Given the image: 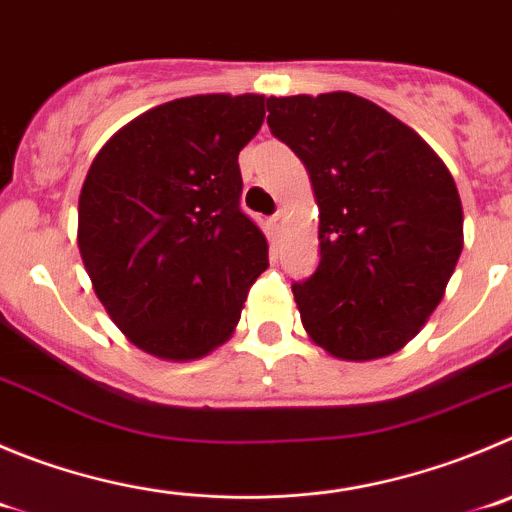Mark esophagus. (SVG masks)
I'll return each mask as SVG.
<instances>
[{
    "mask_svg": "<svg viewBox=\"0 0 512 512\" xmlns=\"http://www.w3.org/2000/svg\"><path fill=\"white\" fill-rule=\"evenodd\" d=\"M283 224H285V214H283V212L272 214V217H270V227H272V232H275V234L283 232Z\"/></svg>",
    "mask_w": 512,
    "mask_h": 512,
    "instance_id": "obj_1",
    "label": "esophagus"
}]
</instances>
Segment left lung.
Segmentation results:
<instances>
[{"mask_svg": "<svg viewBox=\"0 0 512 512\" xmlns=\"http://www.w3.org/2000/svg\"><path fill=\"white\" fill-rule=\"evenodd\" d=\"M267 111L318 202L321 262L293 283L305 333L341 361L391 356L429 321L465 245L450 169L361 95H270Z\"/></svg>", "mask_w": 512, "mask_h": 512, "instance_id": "8db88e82", "label": "left lung"}]
</instances>
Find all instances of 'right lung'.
<instances>
[{
	"instance_id": "1",
	"label": "right lung",
	"mask_w": 512,
	"mask_h": 512,
	"mask_svg": "<svg viewBox=\"0 0 512 512\" xmlns=\"http://www.w3.org/2000/svg\"><path fill=\"white\" fill-rule=\"evenodd\" d=\"M265 121V95L176 98L113 133L78 202V250L105 313L164 361L229 341L267 240L240 209L237 156Z\"/></svg>"
}]
</instances>
